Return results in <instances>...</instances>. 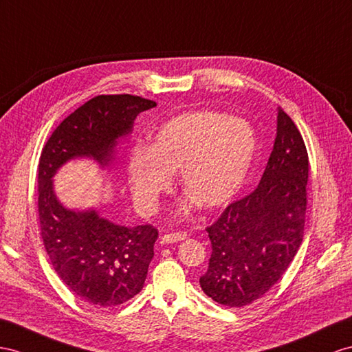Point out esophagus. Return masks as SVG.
Returning a JSON list of instances; mask_svg holds the SVG:
<instances>
[{
	"mask_svg": "<svg viewBox=\"0 0 352 352\" xmlns=\"http://www.w3.org/2000/svg\"><path fill=\"white\" fill-rule=\"evenodd\" d=\"M187 238L186 232H175V233H168V235H164L160 239V244H175V242L184 241Z\"/></svg>",
	"mask_w": 352,
	"mask_h": 352,
	"instance_id": "1",
	"label": "esophagus"
}]
</instances>
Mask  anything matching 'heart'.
<instances>
[{
  "label": "heart",
  "mask_w": 352,
  "mask_h": 352,
  "mask_svg": "<svg viewBox=\"0 0 352 352\" xmlns=\"http://www.w3.org/2000/svg\"><path fill=\"white\" fill-rule=\"evenodd\" d=\"M257 151L256 132L238 117L215 111L179 114L162 124L150 147H133L129 182L141 208H157L182 173L184 192L205 208L228 205L244 187Z\"/></svg>",
  "instance_id": "obj_1"
}]
</instances>
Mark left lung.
I'll use <instances>...</instances> for the list:
<instances>
[{
  "label": "left lung",
  "mask_w": 352,
  "mask_h": 352,
  "mask_svg": "<svg viewBox=\"0 0 352 352\" xmlns=\"http://www.w3.org/2000/svg\"><path fill=\"white\" fill-rule=\"evenodd\" d=\"M308 170L302 135L278 108L274 150L256 190L206 228L212 253L199 283L212 300L242 308L283 276L303 239Z\"/></svg>",
  "instance_id": "obj_1"
}]
</instances>
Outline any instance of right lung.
<instances>
[{"label":"right lung","mask_w":352,"mask_h":352,"mask_svg":"<svg viewBox=\"0 0 352 352\" xmlns=\"http://www.w3.org/2000/svg\"><path fill=\"white\" fill-rule=\"evenodd\" d=\"M156 107L133 95H99L71 113L53 131L38 162V215L44 247L64 284L83 302L108 308L142 290L155 256L157 230L122 226L95 208L69 210L55 193L53 177L73 159H94L108 168L133 120Z\"/></svg>","instance_id":"right-lung-1"}]
</instances>
